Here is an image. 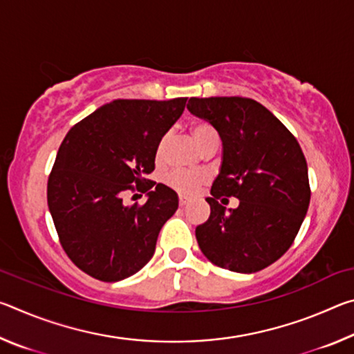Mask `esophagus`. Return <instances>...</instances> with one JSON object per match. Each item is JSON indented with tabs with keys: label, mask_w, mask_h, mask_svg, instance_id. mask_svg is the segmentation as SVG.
<instances>
[{
	"label": "esophagus",
	"mask_w": 354,
	"mask_h": 354,
	"mask_svg": "<svg viewBox=\"0 0 354 354\" xmlns=\"http://www.w3.org/2000/svg\"><path fill=\"white\" fill-rule=\"evenodd\" d=\"M187 203H189V198H187V196H183V195H179V206L184 207L185 205H187Z\"/></svg>",
	"instance_id": "1"
}]
</instances>
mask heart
<instances>
[{
	"label": "heart",
	"instance_id": "b5f03b06",
	"mask_svg": "<svg viewBox=\"0 0 354 354\" xmlns=\"http://www.w3.org/2000/svg\"><path fill=\"white\" fill-rule=\"evenodd\" d=\"M192 137H194V140L196 145H198L200 149L209 145V143H214V142L218 143L217 131H215L211 124L205 123V122H198L192 127ZM167 142H169V134H165L162 139L158 142V145H156V159L158 160L164 158ZM164 181L167 185H169V187L175 189L176 192H179V194L192 195L200 189V185L203 183H205V175H201V173L178 169V170H171L170 173H167Z\"/></svg>",
	"mask_w": 354,
	"mask_h": 354
}]
</instances>
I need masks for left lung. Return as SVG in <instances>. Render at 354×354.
Masks as SVG:
<instances>
[{"mask_svg":"<svg viewBox=\"0 0 354 354\" xmlns=\"http://www.w3.org/2000/svg\"><path fill=\"white\" fill-rule=\"evenodd\" d=\"M187 109L212 124L223 147L206 198L211 215L196 226V241L215 266L259 272L290 248L308 212L304 154L290 131L254 100L190 98ZM223 196H236L239 206L226 212L218 203Z\"/></svg>","mask_w":354,"mask_h":354,"instance_id":"8db88e82","label":"left lung"}]
</instances>
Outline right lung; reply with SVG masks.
<instances>
[{"label": "right lung", "instance_id": "right-lung-1", "mask_svg": "<svg viewBox=\"0 0 354 354\" xmlns=\"http://www.w3.org/2000/svg\"><path fill=\"white\" fill-rule=\"evenodd\" d=\"M185 101L113 100L65 136L48 179V207L65 253L91 277L117 283L153 257L179 200L173 189L143 176L154 170L156 145ZM143 182L146 205H123L124 192L141 189Z\"/></svg>", "mask_w": 354, "mask_h": 354}]
</instances>
